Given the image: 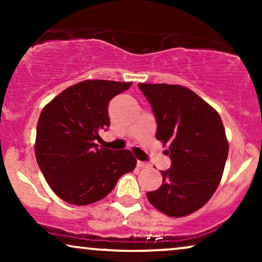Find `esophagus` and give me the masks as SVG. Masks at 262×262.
Here are the masks:
<instances>
[{
    "label": "esophagus",
    "mask_w": 262,
    "mask_h": 262,
    "mask_svg": "<svg viewBox=\"0 0 262 262\" xmlns=\"http://www.w3.org/2000/svg\"><path fill=\"white\" fill-rule=\"evenodd\" d=\"M137 165H138V167H140V169H144V167H149V164H148V162H145V161L138 160Z\"/></svg>",
    "instance_id": "34e87169"
}]
</instances>
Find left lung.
<instances>
[{"label":"left lung","mask_w":262,"mask_h":262,"mask_svg":"<svg viewBox=\"0 0 262 262\" xmlns=\"http://www.w3.org/2000/svg\"><path fill=\"white\" fill-rule=\"evenodd\" d=\"M158 123L156 139L169 146L172 165L161 171L162 185L148 192L164 214L196 212L213 196L223 175L229 143L221 116L193 91L180 85L139 83Z\"/></svg>","instance_id":"1"}]
</instances>
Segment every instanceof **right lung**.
I'll list each match as a JSON object with an SVG mask.
<instances>
[{"mask_svg": "<svg viewBox=\"0 0 262 262\" xmlns=\"http://www.w3.org/2000/svg\"><path fill=\"white\" fill-rule=\"evenodd\" d=\"M132 82L85 80L68 87L41 111L35 158L56 196L75 206L97 202L119 177L137 166L130 150L98 148L100 130L110 127L108 103Z\"/></svg>", "mask_w": 262, "mask_h": 262, "instance_id": "right-lung-1", "label": "right lung"}]
</instances>
